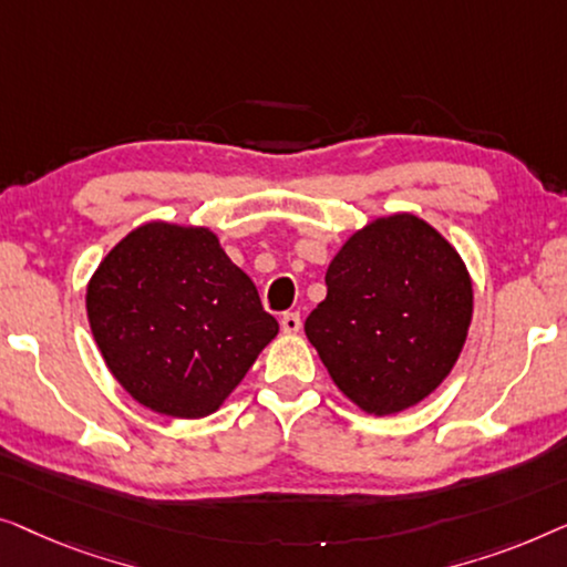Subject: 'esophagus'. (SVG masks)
Masks as SVG:
<instances>
[{"label":"esophagus","mask_w":567,"mask_h":567,"mask_svg":"<svg viewBox=\"0 0 567 567\" xmlns=\"http://www.w3.org/2000/svg\"><path fill=\"white\" fill-rule=\"evenodd\" d=\"M280 326H282V331L285 333H298L300 331V313H285L282 318H280Z\"/></svg>","instance_id":"34e87169"}]
</instances>
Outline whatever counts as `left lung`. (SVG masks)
Segmentation results:
<instances>
[{
    "mask_svg": "<svg viewBox=\"0 0 567 567\" xmlns=\"http://www.w3.org/2000/svg\"><path fill=\"white\" fill-rule=\"evenodd\" d=\"M326 287L306 337L357 409H413L457 364L473 280L460 251L419 215H380L354 230L326 269Z\"/></svg>",
    "mask_w": 567,
    "mask_h": 567,
    "instance_id": "obj_1",
    "label": "left lung"
}]
</instances>
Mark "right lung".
<instances>
[{
    "label": "right lung",
    "mask_w": 567,
    "mask_h": 567,
    "mask_svg": "<svg viewBox=\"0 0 567 567\" xmlns=\"http://www.w3.org/2000/svg\"><path fill=\"white\" fill-rule=\"evenodd\" d=\"M86 318L125 393L172 419L218 411L280 331L210 228L166 220L107 251L86 285Z\"/></svg>",
    "instance_id": "obj_1"
}]
</instances>
